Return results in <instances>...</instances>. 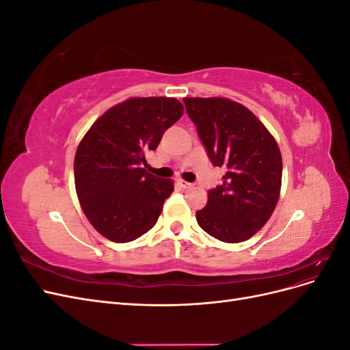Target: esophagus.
Segmentation results:
<instances>
[{
  "label": "esophagus",
  "instance_id": "esophagus-1",
  "mask_svg": "<svg viewBox=\"0 0 350 350\" xmlns=\"http://www.w3.org/2000/svg\"><path fill=\"white\" fill-rule=\"evenodd\" d=\"M178 184L181 185L183 188H185V189H187V188H191V187H193V184H191V183H187V181H184V179H178Z\"/></svg>",
  "mask_w": 350,
  "mask_h": 350
}]
</instances>
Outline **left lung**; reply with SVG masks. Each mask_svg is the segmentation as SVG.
Masks as SVG:
<instances>
[{
	"label": "left lung",
	"instance_id": "obj_1",
	"mask_svg": "<svg viewBox=\"0 0 350 350\" xmlns=\"http://www.w3.org/2000/svg\"><path fill=\"white\" fill-rule=\"evenodd\" d=\"M211 163L225 166L224 184L196 213L213 238L238 243L267 224L280 197L282 154L271 133L247 107L228 98H184Z\"/></svg>",
	"mask_w": 350,
	"mask_h": 350
}]
</instances>
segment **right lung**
<instances>
[{"instance_id": "right-lung-1", "label": "right lung", "mask_w": 350, "mask_h": 350, "mask_svg": "<svg viewBox=\"0 0 350 350\" xmlns=\"http://www.w3.org/2000/svg\"><path fill=\"white\" fill-rule=\"evenodd\" d=\"M184 113L175 98H130L93 122L74 157V184L83 213L112 242H131L150 230L172 179L157 178L142 165L163 133Z\"/></svg>"}]
</instances>
